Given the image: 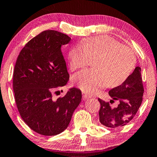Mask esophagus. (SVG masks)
Instances as JSON below:
<instances>
[{"instance_id": "1", "label": "esophagus", "mask_w": 157, "mask_h": 157, "mask_svg": "<svg viewBox=\"0 0 157 157\" xmlns=\"http://www.w3.org/2000/svg\"><path fill=\"white\" fill-rule=\"evenodd\" d=\"M82 98H83L84 100H86L88 99H90V96H88V94H86V93H82Z\"/></svg>"}]
</instances>
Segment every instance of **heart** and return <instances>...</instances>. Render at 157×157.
<instances>
[{"mask_svg": "<svg viewBox=\"0 0 157 157\" xmlns=\"http://www.w3.org/2000/svg\"><path fill=\"white\" fill-rule=\"evenodd\" d=\"M69 58L72 71L89 65L94 59V68L79 71L73 77L74 83L88 94L107 86L124 83L136 63L132 51L108 36L84 39L82 44L71 49Z\"/></svg>", "mask_w": 157, "mask_h": 157, "instance_id": "b5f03b06", "label": "heart"}]
</instances>
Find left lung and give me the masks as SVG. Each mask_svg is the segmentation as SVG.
<instances>
[{
	"instance_id": "1",
	"label": "left lung",
	"mask_w": 157,
	"mask_h": 157,
	"mask_svg": "<svg viewBox=\"0 0 157 157\" xmlns=\"http://www.w3.org/2000/svg\"><path fill=\"white\" fill-rule=\"evenodd\" d=\"M140 67H137L125 82L109 91L111 101L118 100L116 107H111L109 102L98 99L101 105L99 121L109 128H119L128 124L133 119L143 101L144 88L141 77Z\"/></svg>"
}]
</instances>
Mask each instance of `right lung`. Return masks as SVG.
<instances>
[{"label": "right lung", "instance_id": "right-lung-1", "mask_svg": "<svg viewBox=\"0 0 157 157\" xmlns=\"http://www.w3.org/2000/svg\"><path fill=\"white\" fill-rule=\"evenodd\" d=\"M70 41L60 32L44 31L25 45L17 59L13 74L17 107L24 122L40 135L63 132L82 99L81 90L76 88L63 97H52L69 80L61 47Z\"/></svg>", "mask_w": 157, "mask_h": 157}]
</instances>
